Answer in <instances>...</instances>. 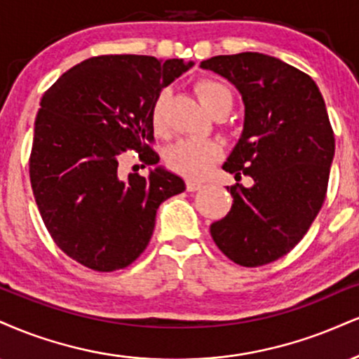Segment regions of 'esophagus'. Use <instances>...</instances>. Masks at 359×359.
I'll use <instances>...</instances> for the list:
<instances>
[{"label": "esophagus", "instance_id": "34e87169", "mask_svg": "<svg viewBox=\"0 0 359 359\" xmlns=\"http://www.w3.org/2000/svg\"><path fill=\"white\" fill-rule=\"evenodd\" d=\"M202 187H204V184L198 182V180H187V191L189 192H196Z\"/></svg>", "mask_w": 359, "mask_h": 359}]
</instances>
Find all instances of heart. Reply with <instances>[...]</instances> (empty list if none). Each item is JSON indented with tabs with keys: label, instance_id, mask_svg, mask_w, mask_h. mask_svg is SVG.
<instances>
[{
	"label": "heart",
	"instance_id": "heart-1",
	"mask_svg": "<svg viewBox=\"0 0 359 359\" xmlns=\"http://www.w3.org/2000/svg\"><path fill=\"white\" fill-rule=\"evenodd\" d=\"M198 100L207 111H212L217 107L232 105V95L222 83L214 80H202L196 85ZM165 93H161L152 107V123L155 130H162L165 123ZM221 155V147L210 140L198 138H184L177 142L167 152V165L177 174L198 179L205 175Z\"/></svg>",
	"mask_w": 359,
	"mask_h": 359
}]
</instances>
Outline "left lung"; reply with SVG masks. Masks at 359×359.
Listing matches in <instances>:
<instances>
[{
  "label": "left lung",
  "mask_w": 359,
  "mask_h": 359,
  "mask_svg": "<svg viewBox=\"0 0 359 359\" xmlns=\"http://www.w3.org/2000/svg\"><path fill=\"white\" fill-rule=\"evenodd\" d=\"M201 68L243 97V133L222 168L254 180L227 187L232 207L210 234L236 264H267L303 239L325 202L334 157L325 100L309 75L256 51L212 56Z\"/></svg>",
  "instance_id": "8db88e82"
}]
</instances>
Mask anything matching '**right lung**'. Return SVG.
<instances>
[{
    "instance_id": "1",
    "label": "right lung",
    "mask_w": 359,
    "mask_h": 359,
    "mask_svg": "<svg viewBox=\"0 0 359 359\" xmlns=\"http://www.w3.org/2000/svg\"><path fill=\"white\" fill-rule=\"evenodd\" d=\"M194 62L145 55H103L65 72L43 95L34 120L29 179L41 219L67 256L110 273L144 252L158 205L185 191L182 177L150 168L120 177V158L158 155L152 107Z\"/></svg>"
}]
</instances>
